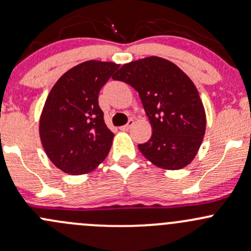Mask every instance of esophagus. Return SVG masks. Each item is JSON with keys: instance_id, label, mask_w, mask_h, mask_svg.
I'll return each instance as SVG.
<instances>
[{"instance_id": "34e87169", "label": "esophagus", "mask_w": 251, "mask_h": 251, "mask_svg": "<svg viewBox=\"0 0 251 251\" xmlns=\"http://www.w3.org/2000/svg\"><path fill=\"white\" fill-rule=\"evenodd\" d=\"M133 124H134V121H133V120H130V121H128L127 124H126V125L121 126V127H120V130H121V131H128V130H130L131 127H132V125H133Z\"/></svg>"}]
</instances>
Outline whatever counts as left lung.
I'll return each mask as SVG.
<instances>
[{"mask_svg":"<svg viewBox=\"0 0 251 251\" xmlns=\"http://www.w3.org/2000/svg\"><path fill=\"white\" fill-rule=\"evenodd\" d=\"M138 91L152 133L138 144L148 161L163 170L192 162L205 133V110L194 81L176 63L149 56L125 63L113 75Z\"/></svg>","mask_w":251,"mask_h":251,"instance_id":"left-lung-1","label":"left lung"}]
</instances>
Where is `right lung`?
Returning <instances> with one entry per match:
<instances>
[{"mask_svg": "<svg viewBox=\"0 0 251 251\" xmlns=\"http://www.w3.org/2000/svg\"><path fill=\"white\" fill-rule=\"evenodd\" d=\"M119 66L81 62L50 90L39 118V137L47 156L62 172L86 174L107 157L114 134L104 123L99 94Z\"/></svg>", "mask_w": 251, "mask_h": 251, "instance_id": "right-lung-1", "label": "right lung"}]
</instances>
